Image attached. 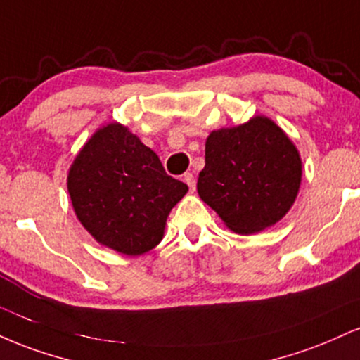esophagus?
I'll use <instances>...</instances> for the list:
<instances>
[{
  "label": "esophagus",
  "instance_id": "obj_1",
  "mask_svg": "<svg viewBox=\"0 0 360 360\" xmlns=\"http://www.w3.org/2000/svg\"><path fill=\"white\" fill-rule=\"evenodd\" d=\"M183 179H184V183L189 186V189H191V191H194V188H196V181H194V176L191 174V172H186Z\"/></svg>",
  "mask_w": 360,
  "mask_h": 360
}]
</instances>
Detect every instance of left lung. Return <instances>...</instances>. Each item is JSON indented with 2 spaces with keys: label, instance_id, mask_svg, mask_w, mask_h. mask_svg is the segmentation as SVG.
<instances>
[{
  "label": "left lung",
  "instance_id": "1",
  "mask_svg": "<svg viewBox=\"0 0 360 360\" xmlns=\"http://www.w3.org/2000/svg\"><path fill=\"white\" fill-rule=\"evenodd\" d=\"M199 198L231 231L253 235L278 223L295 202L302 159L287 134L257 115L206 139Z\"/></svg>",
  "mask_w": 360,
  "mask_h": 360
}]
</instances>
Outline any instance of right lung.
<instances>
[{"instance_id":"add662e5","label":"right lung","mask_w":360,"mask_h":360,"mask_svg":"<svg viewBox=\"0 0 360 360\" xmlns=\"http://www.w3.org/2000/svg\"><path fill=\"white\" fill-rule=\"evenodd\" d=\"M77 218L98 243L129 257L164 236L188 186L167 176L158 154L122 124H107L82 147L67 177Z\"/></svg>"}]
</instances>
